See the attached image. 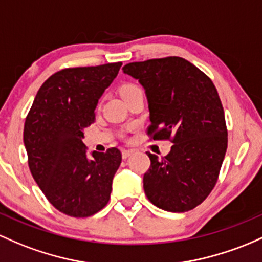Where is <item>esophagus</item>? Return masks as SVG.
Returning a JSON list of instances; mask_svg holds the SVG:
<instances>
[{
  "instance_id": "esophagus-1",
  "label": "esophagus",
  "mask_w": 262,
  "mask_h": 262,
  "mask_svg": "<svg viewBox=\"0 0 262 262\" xmlns=\"http://www.w3.org/2000/svg\"><path fill=\"white\" fill-rule=\"evenodd\" d=\"M133 153H134V150H132V149H128V150H123V153H122L123 159H126V158L130 157V155Z\"/></svg>"
}]
</instances>
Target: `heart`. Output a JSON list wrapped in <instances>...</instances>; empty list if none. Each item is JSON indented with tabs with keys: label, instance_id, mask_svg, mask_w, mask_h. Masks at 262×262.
Returning a JSON list of instances; mask_svg holds the SVG:
<instances>
[{
	"label": "heart",
	"instance_id": "1",
	"mask_svg": "<svg viewBox=\"0 0 262 262\" xmlns=\"http://www.w3.org/2000/svg\"><path fill=\"white\" fill-rule=\"evenodd\" d=\"M136 89H139V87L136 84H133V83H126V84L123 85L122 89H120V93H122V96H124V94L129 93V92L136 91Z\"/></svg>",
	"mask_w": 262,
	"mask_h": 262
}]
</instances>
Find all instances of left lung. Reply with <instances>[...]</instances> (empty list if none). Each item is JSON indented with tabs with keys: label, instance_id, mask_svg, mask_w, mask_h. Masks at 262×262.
Wrapping results in <instances>:
<instances>
[{
	"label": "left lung",
	"instance_id": "8db88e82",
	"mask_svg": "<svg viewBox=\"0 0 262 262\" xmlns=\"http://www.w3.org/2000/svg\"><path fill=\"white\" fill-rule=\"evenodd\" d=\"M123 71L145 89L148 136L173 143L165 157L146 153V198L165 211L196 208L214 189L228 148L225 114L214 83L182 57L132 62Z\"/></svg>",
	"mask_w": 262,
	"mask_h": 262
}]
</instances>
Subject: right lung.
<instances>
[{"mask_svg":"<svg viewBox=\"0 0 262 262\" xmlns=\"http://www.w3.org/2000/svg\"><path fill=\"white\" fill-rule=\"evenodd\" d=\"M122 63L64 68L46 80L26 117L28 166L48 201L63 214L88 217L108 204L122 153L87 157L83 130L96 119L98 99Z\"/></svg>","mask_w":262,"mask_h":262,"instance_id":"1","label":"right lung"}]
</instances>
